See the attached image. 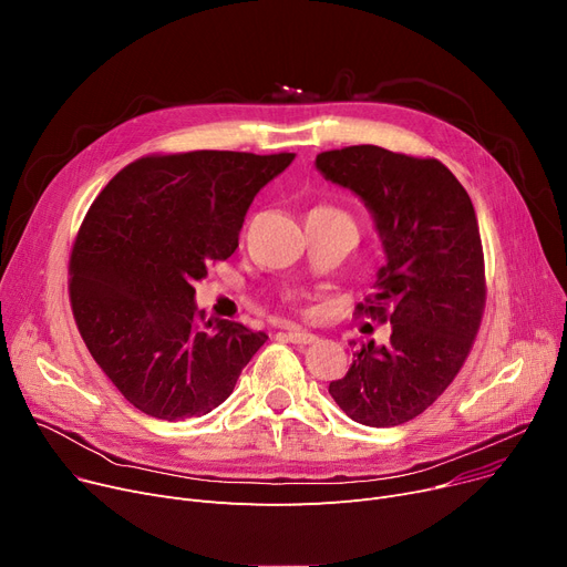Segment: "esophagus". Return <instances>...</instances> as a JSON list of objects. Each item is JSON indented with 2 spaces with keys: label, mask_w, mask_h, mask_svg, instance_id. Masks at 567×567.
<instances>
[{
  "label": "esophagus",
  "mask_w": 567,
  "mask_h": 567,
  "mask_svg": "<svg viewBox=\"0 0 567 567\" xmlns=\"http://www.w3.org/2000/svg\"><path fill=\"white\" fill-rule=\"evenodd\" d=\"M286 337H288V341H292V343H300V346H305V343H313V341H316V334H311V332H307V330H298V328L288 330V332H286Z\"/></svg>",
  "instance_id": "esophagus-1"
}]
</instances>
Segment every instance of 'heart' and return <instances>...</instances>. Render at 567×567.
Returning <instances> with one entry per match:
<instances>
[{"mask_svg":"<svg viewBox=\"0 0 567 567\" xmlns=\"http://www.w3.org/2000/svg\"><path fill=\"white\" fill-rule=\"evenodd\" d=\"M316 209H328V207H316Z\"/></svg>","mask_w":567,"mask_h":567,"instance_id":"obj_1","label":"heart"}]
</instances>
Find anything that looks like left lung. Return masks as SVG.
<instances>
[{"mask_svg":"<svg viewBox=\"0 0 567 567\" xmlns=\"http://www.w3.org/2000/svg\"><path fill=\"white\" fill-rule=\"evenodd\" d=\"M316 171L355 194L385 254L360 311L390 318V341L362 343L330 383L364 426L417 417L460 373L484 309V260L473 203L441 161L353 145L316 156ZM391 316H384V307Z\"/></svg>","mask_w":567,"mask_h":567,"instance_id":"1","label":"left lung"}]
</instances>
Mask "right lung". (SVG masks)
Listing matches in <instances>:
<instances>
[{
  "label": "right lung",
  "instance_id": "add662e5",
  "mask_svg": "<svg viewBox=\"0 0 567 567\" xmlns=\"http://www.w3.org/2000/svg\"><path fill=\"white\" fill-rule=\"evenodd\" d=\"M295 154L145 156L92 203L71 254V305L92 358L150 417H200L267 341L205 316L196 281L235 249L247 209Z\"/></svg>",
  "mask_w": 567,
  "mask_h": 567
}]
</instances>
